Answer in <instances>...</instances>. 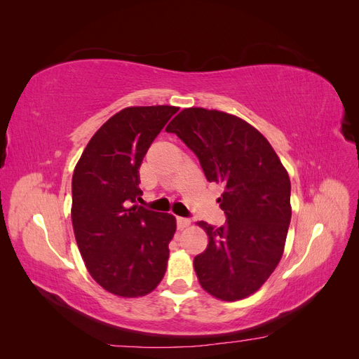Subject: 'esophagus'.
<instances>
[{
    "label": "esophagus",
    "instance_id": "esophagus-1",
    "mask_svg": "<svg viewBox=\"0 0 359 359\" xmlns=\"http://www.w3.org/2000/svg\"><path fill=\"white\" fill-rule=\"evenodd\" d=\"M190 219H187V217H177V226L178 229H184V227H187L190 224Z\"/></svg>",
    "mask_w": 359,
    "mask_h": 359
}]
</instances>
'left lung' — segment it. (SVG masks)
<instances>
[{
	"instance_id": "left-lung-1",
	"label": "left lung",
	"mask_w": 359,
	"mask_h": 359,
	"mask_svg": "<svg viewBox=\"0 0 359 359\" xmlns=\"http://www.w3.org/2000/svg\"><path fill=\"white\" fill-rule=\"evenodd\" d=\"M199 158L226 223L199 222L208 247L194 257L201 286L223 301L243 299L262 286L283 255L290 223V180L268 140L244 119L189 107L166 127Z\"/></svg>"
}]
</instances>
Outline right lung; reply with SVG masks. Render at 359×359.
<instances>
[{
	"label": "right lung",
	"mask_w": 359,
	"mask_h": 359,
	"mask_svg": "<svg viewBox=\"0 0 359 359\" xmlns=\"http://www.w3.org/2000/svg\"><path fill=\"white\" fill-rule=\"evenodd\" d=\"M173 106L126 107L97 130L72 180V222L91 277L118 297H144L166 273L175 217L133 205L139 168Z\"/></svg>",
	"instance_id": "add662e5"
}]
</instances>
